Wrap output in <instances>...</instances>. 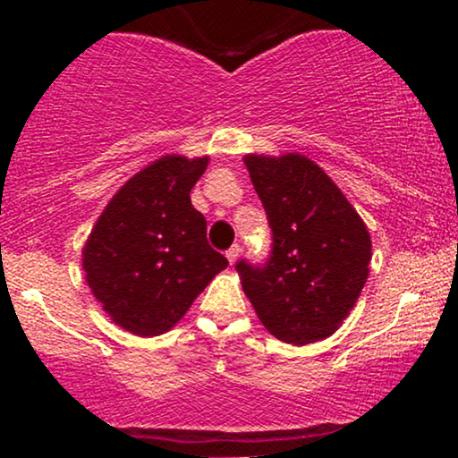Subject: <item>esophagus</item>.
<instances>
[{"label":"esophagus","instance_id":"34e87169","mask_svg":"<svg viewBox=\"0 0 458 458\" xmlns=\"http://www.w3.org/2000/svg\"><path fill=\"white\" fill-rule=\"evenodd\" d=\"M239 254H241V247L239 245H233L228 251H225V259H228L230 265H234L236 259H239Z\"/></svg>","mask_w":458,"mask_h":458}]
</instances>
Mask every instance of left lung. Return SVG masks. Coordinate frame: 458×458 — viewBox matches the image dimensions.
<instances>
[{"instance_id": "1", "label": "left lung", "mask_w": 458, "mask_h": 458, "mask_svg": "<svg viewBox=\"0 0 458 458\" xmlns=\"http://www.w3.org/2000/svg\"><path fill=\"white\" fill-rule=\"evenodd\" d=\"M271 228L265 262L241 259L243 291L282 343L327 338L353 310L372 243L344 193L308 157H245Z\"/></svg>"}]
</instances>
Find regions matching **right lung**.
Wrapping results in <instances>:
<instances>
[{"mask_svg":"<svg viewBox=\"0 0 458 458\" xmlns=\"http://www.w3.org/2000/svg\"><path fill=\"white\" fill-rule=\"evenodd\" d=\"M208 157H163L107 204L83 247L94 297L114 323L135 335L174 327L228 260L207 241V219L189 191Z\"/></svg>","mask_w":458,"mask_h":458,"instance_id":"1","label":"right lung"}]
</instances>
